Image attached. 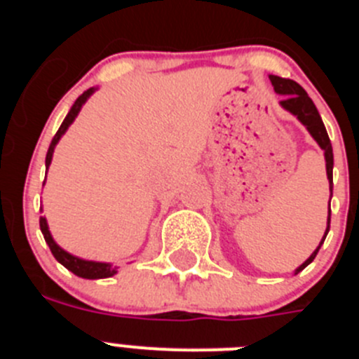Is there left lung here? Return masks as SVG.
I'll use <instances>...</instances> for the list:
<instances>
[{
    "mask_svg": "<svg viewBox=\"0 0 359 359\" xmlns=\"http://www.w3.org/2000/svg\"><path fill=\"white\" fill-rule=\"evenodd\" d=\"M269 81H271L273 90L277 91V93L286 95V97L280 100V106L284 107V109L290 111V113H293V115L297 116L304 126H306L307 131L311 133V136L318 142V145L323 149V152H325V165H327V177H329V183H331V196H332V163H334V161H332V145H331V140H329L327 131H325V126H323L322 118H320L318 109H316V106L313 104V100L307 97L306 90H304L302 86L297 84V82L291 81V79H282V77H277V75H269ZM329 223H331V215L327 217V230H325V236H327V231H329ZM325 236H323L320 246H322L323 241H325ZM320 246L315 250V252L311 253L309 259H307V261L297 269V273L298 271H302L307 264L313 262V259H315L316 253H318Z\"/></svg>",
    "mask_w": 359,
    "mask_h": 359,
    "instance_id": "obj_1",
    "label": "left lung"
}]
</instances>
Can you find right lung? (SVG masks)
Instances as JSON below:
<instances>
[{
    "label": "right lung",
    "instance_id": "1",
    "mask_svg": "<svg viewBox=\"0 0 359 359\" xmlns=\"http://www.w3.org/2000/svg\"><path fill=\"white\" fill-rule=\"evenodd\" d=\"M95 91V88H90V90H86L84 93L81 95V97L75 100V104L72 106V109H69V113L66 115L65 122L61 123V128H59V131L55 133V136H53L52 144H50L48 147V152H46V169H48V165L52 163V154H53V149H55L57 142H59V138H61L62 135L66 133V129H68L69 123L75 120V116L79 115V111H81L82 104L88 100V97H90L91 93ZM44 185V183H43ZM39 226H41V231H43L44 236V241H46V244L50 246V250H52L53 257H55L57 261L61 262L62 266H65L66 269H69L72 273H75L77 277H82V278H107V277H113V275L116 273V268H113L111 264H106V262H93V261H82V259H79V257H73L69 255L68 252H65L62 248H59L55 244V241L52 239V236H50V230H48V224H46V219L41 217L39 219Z\"/></svg>",
    "mask_w": 359,
    "mask_h": 359
}]
</instances>
